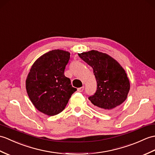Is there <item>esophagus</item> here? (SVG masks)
I'll return each instance as SVG.
<instances>
[{"label":"esophagus","mask_w":155,"mask_h":155,"mask_svg":"<svg viewBox=\"0 0 155 155\" xmlns=\"http://www.w3.org/2000/svg\"><path fill=\"white\" fill-rule=\"evenodd\" d=\"M84 86H82V87L78 88L77 89V91L79 92H82V91H84Z\"/></svg>","instance_id":"obj_1"}]
</instances>
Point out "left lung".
I'll use <instances>...</instances> for the list:
<instances>
[{"instance_id":"obj_1","label":"left lung","mask_w":155,"mask_h":155,"mask_svg":"<svg viewBox=\"0 0 155 155\" xmlns=\"http://www.w3.org/2000/svg\"><path fill=\"white\" fill-rule=\"evenodd\" d=\"M78 56L92 68L97 82L96 92L88 99L102 112L116 110L127 99L130 89L124 68L109 55L96 50L78 53Z\"/></svg>"}]
</instances>
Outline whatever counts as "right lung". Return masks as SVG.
I'll return each instance as SVG.
<instances>
[{
  "label": "right lung",
  "mask_w": 155,
  "mask_h": 155,
  "mask_svg": "<svg viewBox=\"0 0 155 155\" xmlns=\"http://www.w3.org/2000/svg\"><path fill=\"white\" fill-rule=\"evenodd\" d=\"M70 53L55 49L39 57L32 64L26 81L31 102L38 110L49 116L61 112L77 91L64 71Z\"/></svg>",
  "instance_id": "add662e5"
}]
</instances>
